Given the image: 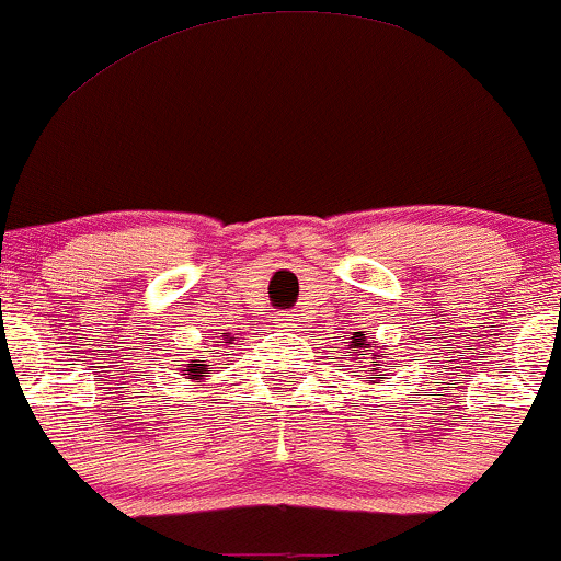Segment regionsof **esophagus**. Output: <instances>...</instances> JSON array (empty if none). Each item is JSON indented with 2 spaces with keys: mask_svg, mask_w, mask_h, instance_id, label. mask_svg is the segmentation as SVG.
Masks as SVG:
<instances>
[{
  "mask_svg": "<svg viewBox=\"0 0 561 561\" xmlns=\"http://www.w3.org/2000/svg\"><path fill=\"white\" fill-rule=\"evenodd\" d=\"M301 322H305V318H301V309H299V312H291V314H288V318L283 320L280 325L286 328V331H299Z\"/></svg>",
  "mask_w": 561,
  "mask_h": 561,
  "instance_id": "1",
  "label": "esophagus"
}]
</instances>
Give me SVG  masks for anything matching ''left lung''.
I'll list each match as a JSON object with an SVG mask.
<instances>
[{
    "mask_svg": "<svg viewBox=\"0 0 561 561\" xmlns=\"http://www.w3.org/2000/svg\"><path fill=\"white\" fill-rule=\"evenodd\" d=\"M348 352H352V354H348V357H352V359L373 362V365H362V367H367V375H375V373L383 370V367H386V362L380 367L375 365V362H378V359H383V354H380V352H383V346H380L378 341H370V335H367L365 331L352 333V341H348ZM362 353L366 354L365 358L360 357ZM373 383H375V380H373Z\"/></svg>",
    "mask_w": 561,
    "mask_h": 561,
    "instance_id": "8db88e82",
    "label": "left lung"
}]
</instances>
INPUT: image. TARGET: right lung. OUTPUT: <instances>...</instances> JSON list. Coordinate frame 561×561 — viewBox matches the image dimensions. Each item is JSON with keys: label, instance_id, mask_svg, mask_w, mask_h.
Masks as SVG:
<instances>
[{"label": "right lung", "instance_id": "1", "mask_svg": "<svg viewBox=\"0 0 561 561\" xmlns=\"http://www.w3.org/2000/svg\"><path fill=\"white\" fill-rule=\"evenodd\" d=\"M230 344H236L233 333H209V339H204L199 348L194 346L188 354H183V357H186L183 362H188V365H181L183 378L196 386L209 383V378H213L220 359L226 357Z\"/></svg>", "mask_w": 561, "mask_h": 561}]
</instances>
